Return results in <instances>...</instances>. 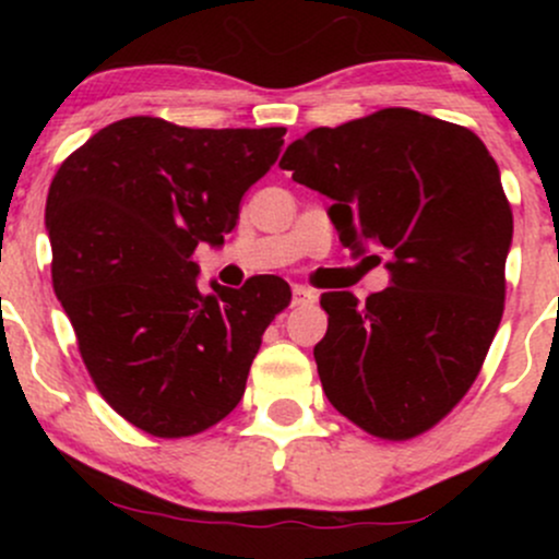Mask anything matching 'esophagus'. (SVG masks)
Segmentation results:
<instances>
[{
    "mask_svg": "<svg viewBox=\"0 0 559 559\" xmlns=\"http://www.w3.org/2000/svg\"><path fill=\"white\" fill-rule=\"evenodd\" d=\"M310 301H316V292H310V288H305V286H294L292 288V305L294 307L310 305Z\"/></svg>",
    "mask_w": 559,
    "mask_h": 559,
    "instance_id": "esophagus-1",
    "label": "esophagus"
}]
</instances>
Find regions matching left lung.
Here are the masks:
<instances>
[{
  "mask_svg": "<svg viewBox=\"0 0 559 559\" xmlns=\"http://www.w3.org/2000/svg\"><path fill=\"white\" fill-rule=\"evenodd\" d=\"M281 168L331 199L344 247L389 258L391 286L365 305L352 292L320 297L325 396L381 439L428 431L473 386L502 320L512 210L497 163L467 128L389 107L312 128Z\"/></svg>",
  "mask_w": 559,
  "mask_h": 559,
  "instance_id": "obj_1",
  "label": "left lung"
}]
</instances>
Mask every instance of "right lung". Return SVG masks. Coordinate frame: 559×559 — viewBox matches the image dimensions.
<instances>
[{
    "mask_svg": "<svg viewBox=\"0 0 559 559\" xmlns=\"http://www.w3.org/2000/svg\"><path fill=\"white\" fill-rule=\"evenodd\" d=\"M284 133L139 115L94 133L49 186L55 294L99 394L141 431L178 439L226 418L292 299L278 275L204 294L191 262L234 230Z\"/></svg>",
    "mask_w": 559,
    "mask_h": 559,
    "instance_id": "1",
    "label": "right lung"
}]
</instances>
